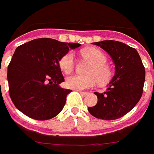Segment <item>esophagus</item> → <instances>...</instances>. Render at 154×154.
<instances>
[{"instance_id": "34e87169", "label": "esophagus", "mask_w": 154, "mask_h": 154, "mask_svg": "<svg viewBox=\"0 0 154 154\" xmlns=\"http://www.w3.org/2000/svg\"><path fill=\"white\" fill-rule=\"evenodd\" d=\"M78 92L81 94L82 96H86V95H87V94H88L87 92H83V91H78Z\"/></svg>"}]
</instances>
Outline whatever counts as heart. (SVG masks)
I'll list each match as a JSON object with an SVG mask.
<instances>
[{
  "label": "heart",
  "mask_w": 154,
  "mask_h": 154,
  "mask_svg": "<svg viewBox=\"0 0 154 154\" xmlns=\"http://www.w3.org/2000/svg\"><path fill=\"white\" fill-rule=\"evenodd\" d=\"M82 56L92 63L88 70V76L72 75L67 77L66 85L67 88L82 90L94 87L96 82L104 84L112 77V70L106 64V56L101 50L95 48H88L81 51ZM59 65L65 73L72 72L75 66V57L72 52H68L61 57Z\"/></svg>",
  "instance_id": "heart-1"
}]
</instances>
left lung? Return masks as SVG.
I'll use <instances>...</instances> for the list:
<instances>
[{
    "mask_svg": "<svg viewBox=\"0 0 154 154\" xmlns=\"http://www.w3.org/2000/svg\"><path fill=\"white\" fill-rule=\"evenodd\" d=\"M94 44L112 57L115 74L104 93L94 92L98 102L88 110L100 119H118L131 111L140 100L145 82V68L137 51L124 42L107 40Z\"/></svg>",
    "mask_w": 154,
    "mask_h": 154,
    "instance_id": "8db88e82",
    "label": "left lung"
}]
</instances>
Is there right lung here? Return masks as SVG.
<instances>
[{
	"label": "right lung",
	"instance_id": "1",
	"mask_svg": "<svg viewBox=\"0 0 154 154\" xmlns=\"http://www.w3.org/2000/svg\"><path fill=\"white\" fill-rule=\"evenodd\" d=\"M80 46L51 38L19 46L8 67L9 94L16 108L35 120L50 119L60 113L72 90L60 87L65 79L59 62L69 49Z\"/></svg>",
	"mask_w": 154,
	"mask_h": 154
}]
</instances>
